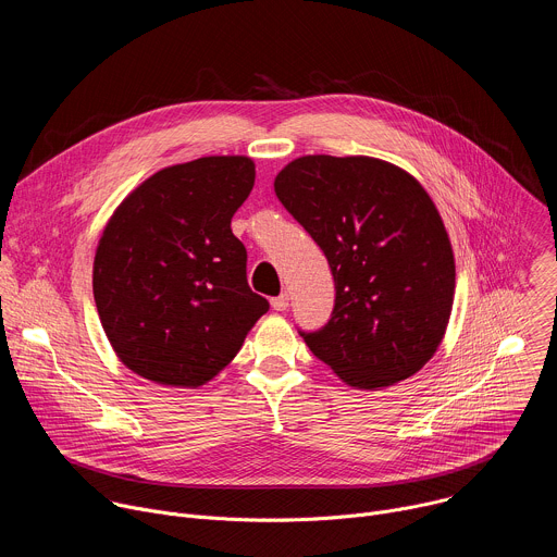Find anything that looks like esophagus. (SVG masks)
<instances>
[{"instance_id": "obj_1", "label": "esophagus", "mask_w": 557, "mask_h": 557, "mask_svg": "<svg viewBox=\"0 0 557 557\" xmlns=\"http://www.w3.org/2000/svg\"><path fill=\"white\" fill-rule=\"evenodd\" d=\"M271 306H273V310H286V308H288V295L282 293V295L273 297V299H271Z\"/></svg>"}]
</instances>
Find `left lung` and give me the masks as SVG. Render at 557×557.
<instances>
[{
	"mask_svg": "<svg viewBox=\"0 0 557 557\" xmlns=\"http://www.w3.org/2000/svg\"><path fill=\"white\" fill-rule=\"evenodd\" d=\"M273 187L335 277L331 322L301 333L312 355L357 389L417 374L445 337L456 288L449 235L423 185L381 158L312 153Z\"/></svg>",
	"mask_w": 557,
	"mask_h": 557,
	"instance_id": "1",
	"label": "left lung"
}]
</instances>
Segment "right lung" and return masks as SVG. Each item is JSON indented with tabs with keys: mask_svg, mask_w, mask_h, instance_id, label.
<instances>
[{
	"mask_svg": "<svg viewBox=\"0 0 557 557\" xmlns=\"http://www.w3.org/2000/svg\"><path fill=\"white\" fill-rule=\"evenodd\" d=\"M253 183L249 156H202L151 174L108 220L92 290L112 350L138 376L205 385L269 310L231 231Z\"/></svg>",
	"mask_w": 557,
	"mask_h": 557,
	"instance_id": "add662e5",
	"label": "right lung"
}]
</instances>
